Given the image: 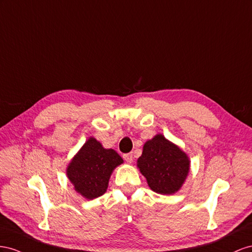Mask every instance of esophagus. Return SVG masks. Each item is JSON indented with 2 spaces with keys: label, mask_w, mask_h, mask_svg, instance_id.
Returning a JSON list of instances; mask_svg holds the SVG:
<instances>
[{
  "label": "esophagus",
  "mask_w": 252,
  "mask_h": 252,
  "mask_svg": "<svg viewBox=\"0 0 252 252\" xmlns=\"http://www.w3.org/2000/svg\"><path fill=\"white\" fill-rule=\"evenodd\" d=\"M124 159H125L126 162H128V163L133 162V154H132V153L124 154Z\"/></svg>",
  "instance_id": "1"
}]
</instances>
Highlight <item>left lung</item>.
<instances>
[{"mask_svg": "<svg viewBox=\"0 0 252 252\" xmlns=\"http://www.w3.org/2000/svg\"><path fill=\"white\" fill-rule=\"evenodd\" d=\"M137 167L151 189L167 195L182 188L189 173L190 160L176 145L157 134L143 146Z\"/></svg>", "mask_w": 252, "mask_h": 252, "instance_id": "obj_1", "label": "left lung"}]
</instances>
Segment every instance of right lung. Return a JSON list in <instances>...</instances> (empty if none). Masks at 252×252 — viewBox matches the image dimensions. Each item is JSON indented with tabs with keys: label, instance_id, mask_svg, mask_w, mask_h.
<instances>
[{
	"label": "right lung",
	"instance_id": "add662e5",
	"mask_svg": "<svg viewBox=\"0 0 252 252\" xmlns=\"http://www.w3.org/2000/svg\"><path fill=\"white\" fill-rule=\"evenodd\" d=\"M122 162L116 151L91 137L69 162L66 174L79 194L94 199L105 193L113 170Z\"/></svg>",
	"mask_w": 252,
	"mask_h": 252
}]
</instances>
